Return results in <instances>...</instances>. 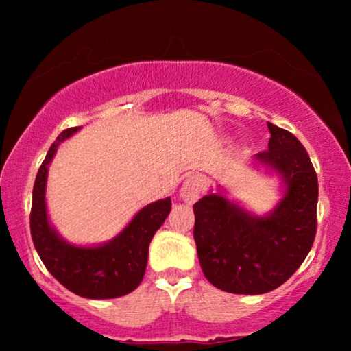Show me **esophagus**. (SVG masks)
Here are the masks:
<instances>
[{
  "mask_svg": "<svg viewBox=\"0 0 351 351\" xmlns=\"http://www.w3.org/2000/svg\"><path fill=\"white\" fill-rule=\"evenodd\" d=\"M204 189V180L201 176H191L184 182L180 189V198L185 201V203L193 204L195 201H198L199 195L203 193Z\"/></svg>",
  "mask_w": 351,
  "mask_h": 351,
  "instance_id": "34e87169",
  "label": "esophagus"
}]
</instances>
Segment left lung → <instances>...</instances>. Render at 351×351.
<instances>
[{"label":"left lung","mask_w":351,"mask_h":351,"mask_svg":"<svg viewBox=\"0 0 351 351\" xmlns=\"http://www.w3.org/2000/svg\"><path fill=\"white\" fill-rule=\"evenodd\" d=\"M268 150L256 160L280 174L282 198L271 213L254 215L222 195L195 203L193 238L210 285L232 294H265L294 275L313 246L318 179L294 134L267 123Z\"/></svg>","instance_id":"8db88e82"}]
</instances>
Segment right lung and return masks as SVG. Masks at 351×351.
<instances>
[{"label":"right lung","mask_w":351,"mask_h":351,"mask_svg":"<svg viewBox=\"0 0 351 351\" xmlns=\"http://www.w3.org/2000/svg\"><path fill=\"white\" fill-rule=\"evenodd\" d=\"M78 129L70 128L60 132L38 171L30 214L32 239L45 267L62 286L86 299H114L141 285L147 268L148 246L171 213V198L142 208L128 227L108 243L99 246L66 243L47 219L46 180L57 147Z\"/></svg>","instance_id":"right-lung-1"}]
</instances>
